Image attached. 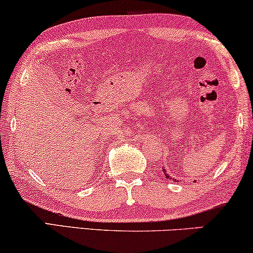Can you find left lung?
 I'll return each instance as SVG.
<instances>
[{"label":"left lung","instance_id":"left-lung-1","mask_svg":"<svg viewBox=\"0 0 253 253\" xmlns=\"http://www.w3.org/2000/svg\"><path fill=\"white\" fill-rule=\"evenodd\" d=\"M162 171H164V172H165V175H166V178H171V177H170V176H169V175L167 174V172H166V169H165L164 167H162ZM172 180H174V178H172ZM177 182H178V181H177ZM194 182H195V181H194Z\"/></svg>","mask_w":253,"mask_h":253}]
</instances>
